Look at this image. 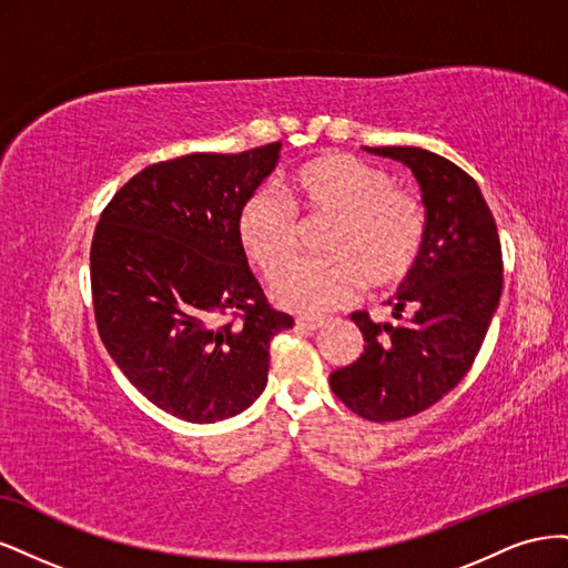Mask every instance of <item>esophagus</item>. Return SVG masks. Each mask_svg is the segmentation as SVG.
Here are the masks:
<instances>
[{"instance_id":"34e87169","label":"esophagus","mask_w":568,"mask_h":568,"mask_svg":"<svg viewBox=\"0 0 568 568\" xmlns=\"http://www.w3.org/2000/svg\"><path fill=\"white\" fill-rule=\"evenodd\" d=\"M322 324H324L322 317H298L296 320V326H301V329H305V332H317Z\"/></svg>"}]
</instances>
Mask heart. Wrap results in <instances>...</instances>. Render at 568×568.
<instances>
[{
  "label": "heart",
  "instance_id": "b5f03b06",
  "mask_svg": "<svg viewBox=\"0 0 568 568\" xmlns=\"http://www.w3.org/2000/svg\"><path fill=\"white\" fill-rule=\"evenodd\" d=\"M284 196L305 217H334L324 239L326 261L298 263L272 282V301L294 313H324L351 301L359 286H398L424 246V211L415 196L393 189L382 168L346 153H322L284 182ZM298 220L270 189L253 192L236 215V236L265 277L298 251Z\"/></svg>",
  "mask_w": 568,
  "mask_h": 568
}]
</instances>
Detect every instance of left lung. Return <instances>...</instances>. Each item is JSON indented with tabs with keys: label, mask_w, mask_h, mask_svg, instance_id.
Here are the masks:
<instances>
[{
	"label": "left lung",
	"mask_w": 568,
	"mask_h": 568,
	"mask_svg": "<svg viewBox=\"0 0 568 568\" xmlns=\"http://www.w3.org/2000/svg\"><path fill=\"white\" fill-rule=\"evenodd\" d=\"M415 175L426 217L424 246L388 305L395 322L351 320L365 338L332 390L355 415L398 422L438 403L469 372L503 294V248L478 184L448 159L417 146H363Z\"/></svg>",
	"instance_id": "1"
}]
</instances>
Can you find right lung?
Returning a JSON list of instances; mask_svg holds the SVG:
<instances>
[{
    "instance_id": "right-lung-1",
    "label": "right lung",
    "mask_w": 568,
    "mask_h": 568,
    "mask_svg": "<svg viewBox=\"0 0 568 568\" xmlns=\"http://www.w3.org/2000/svg\"><path fill=\"white\" fill-rule=\"evenodd\" d=\"M280 149L153 163L97 225L99 336L130 384L184 422L213 424L251 407L267 384L270 341L294 326L270 307L236 236V215Z\"/></svg>"
}]
</instances>
